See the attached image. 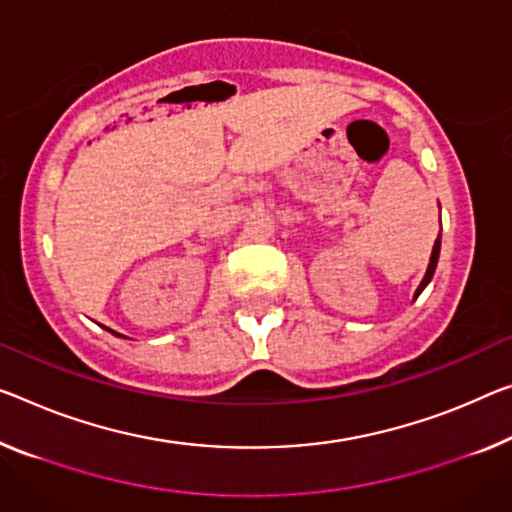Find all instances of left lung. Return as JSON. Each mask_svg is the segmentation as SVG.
<instances>
[{
    "label": "left lung",
    "instance_id": "obj_1",
    "mask_svg": "<svg viewBox=\"0 0 512 512\" xmlns=\"http://www.w3.org/2000/svg\"><path fill=\"white\" fill-rule=\"evenodd\" d=\"M439 247H442V242H439V238H437V240H435V247H432V256H430L428 272H426V277H423L421 286H419V290H416V295H414V297H419V295H421V290L428 286L430 279H432V274H435V267H437V261H439Z\"/></svg>",
    "mask_w": 512,
    "mask_h": 512
}]
</instances>
